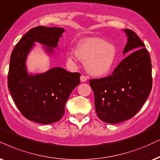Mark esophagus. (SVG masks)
<instances>
[{
  "mask_svg": "<svg viewBox=\"0 0 160 160\" xmlns=\"http://www.w3.org/2000/svg\"><path fill=\"white\" fill-rule=\"evenodd\" d=\"M86 80H87V78H86V77H85V76H83V75H82L81 77H80V81H81L82 82H86Z\"/></svg>",
  "mask_w": 160,
  "mask_h": 160,
  "instance_id": "esophagus-1",
  "label": "esophagus"
}]
</instances>
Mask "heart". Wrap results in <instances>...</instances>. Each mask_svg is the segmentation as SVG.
<instances>
[{"instance_id": "1", "label": "heart", "mask_w": 160, "mask_h": 160, "mask_svg": "<svg viewBox=\"0 0 160 160\" xmlns=\"http://www.w3.org/2000/svg\"><path fill=\"white\" fill-rule=\"evenodd\" d=\"M117 56L114 46L98 38L82 40L76 51L68 54V60L75 65L78 59L86 62L87 72L94 76L104 75L112 68Z\"/></svg>"}]
</instances>
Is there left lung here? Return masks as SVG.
<instances>
[{"mask_svg": "<svg viewBox=\"0 0 160 160\" xmlns=\"http://www.w3.org/2000/svg\"><path fill=\"white\" fill-rule=\"evenodd\" d=\"M127 43L123 54H131L112 75L90 80L97 114L116 124L132 118L143 106L152 88L151 61L145 44L132 30L124 29Z\"/></svg>", "mask_w": 160, "mask_h": 160, "instance_id": "8db88e82", "label": "left lung"}]
</instances>
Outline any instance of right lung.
I'll use <instances>...</instances> for the list:
<instances>
[{
	"mask_svg": "<svg viewBox=\"0 0 160 160\" xmlns=\"http://www.w3.org/2000/svg\"><path fill=\"white\" fill-rule=\"evenodd\" d=\"M64 32L60 27L37 26L26 32L12 52L8 86L18 108L29 120L45 125L59 121L70 94L80 84V73L62 68L35 74L28 73L26 68L27 56L35 43L43 45L51 55Z\"/></svg>",
	"mask_w": 160,
	"mask_h": 160,
	"instance_id": "1",
	"label": "right lung"
}]
</instances>
